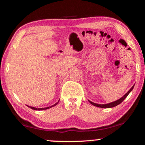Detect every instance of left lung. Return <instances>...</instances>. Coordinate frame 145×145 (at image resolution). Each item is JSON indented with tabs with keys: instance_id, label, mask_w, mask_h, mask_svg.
<instances>
[{
	"instance_id": "8db88e82",
	"label": "left lung",
	"mask_w": 145,
	"mask_h": 145,
	"mask_svg": "<svg viewBox=\"0 0 145 145\" xmlns=\"http://www.w3.org/2000/svg\"><path fill=\"white\" fill-rule=\"evenodd\" d=\"M134 88V85L131 88V89L129 90L122 97V98H121L120 99H119V100L115 101V102H111V103H109V104H96V103H94V102H92L91 101L88 100L89 102L91 104H92L93 106H96V107H98V108H113V107H115L116 106H118V105L120 104L126 98V97L128 96L129 94L131 92L133 89Z\"/></svg>"
}]
</instances>
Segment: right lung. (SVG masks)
<instances>
[{"label": "right lung", "mask_w": 145, "mask_h": 145, "mask_svg": "<svg viewBox=\"0 0 145 145\" xmlns=\"http://www.w3.org/2000/svg\"><path fill=\"white\" fill-rule=\"evenodd\" d=\"M58 102H57L56 104H55L54 105H53V106H49V107H47V108H34V107H31V106H28L29 108H30L31 109H32V110H47V109H49V108H52V107L56 106V105L58 104Z\"/></svg>", "instance_id": "obj_1"}]
</instances>
